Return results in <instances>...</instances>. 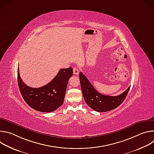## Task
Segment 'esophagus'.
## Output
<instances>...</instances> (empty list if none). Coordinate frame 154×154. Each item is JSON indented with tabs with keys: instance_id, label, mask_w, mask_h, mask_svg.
<instances>
[{
	"instance_id": "esophagus-1",
	"label": "esophagus",
	"mask_w": 154,
	"mask_h": 154,
	"mask_svg": "<svg viewBox=\"0 0 154 154\" xmlns=\"http://www.w3.org/2000/svg\"><path fill=\"white\" fill-rule=\"evenodd\" d=\"M79 69H77V68H73V72H74V74L75 75H77L79 74Z\"/></svg>"
}]
</instances>
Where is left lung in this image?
I'll list each match as a JSON object with an SVG mask.
<instances>
[{"mask_svg": "<svg viewBox=\"0 0 154 154\" xmlns=\"http://www.w3.org/2000/svg\"><path fill=\"white\" fill-rule=\"evenodd\" d=\"M80 82L83 98L91 108L98 112H108L120 105L125 99L130 86L121 94L116 96H105L97 91L84 74L79 73Z\"/></svg>", "mask_w": 154, "mask_h": 154, "instance_id": "left-lung-1", "label": "left lung"}]
</instances>
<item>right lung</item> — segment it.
<instances>
[{
    "label": "right lung",
    "mask_w": 154,
    "mask_h": 154,
    "mask_svg": "<svg viewBox=\"0 0 154 154\" xmlns=\"http://www.w3.org/2000/svg\"><path fill=\"white\" fill-rule=\"evenodd\" d=\"M73 75V69H61L47 85L38 88L26 85L21 79L17 69V82L20 94L33 109L42 113H50L59 108L64 102L68 80Z\"/></svg>",
    "instance_id": "right-lung-1"
}]
</instances>
